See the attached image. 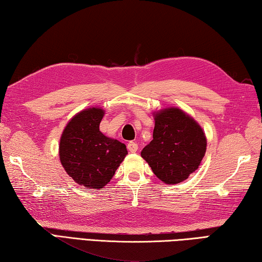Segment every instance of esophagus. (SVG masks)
I'll return each instance as SVG.
<instances>
[{"label": "esophagus", "instance_id": "34e87169", "mask_svg": "<svg viewBox=\"0 0 262 262\" xmlns=\"http://www.w3.org/2000/svg\"><path fill=\"white\" fill-rule=\"evenodd\" d=\"M127 149L130 151L131 153H135L138 151V144L135 143V141H130V143L127 144Z\"/></svg>", "mask_w": 262, "mask_h": 262}]
</instances>
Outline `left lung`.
<instances>
[{
  "mask_svg": "<svg viewBox=\"0 0 262 262\" xmlns=\"http://www.w3.org/2000/svg\"><path fill=\"white\" fill-rule=\"evenodd\" d=\"M153 140L141 151L153 173L162 182L177 184L199 168L207 138L194 118L179 108L154 113Z\"/></svg>",
  "mask_w": 262,
  "mask_h": 262,
  "instance_id": "8db88e82",
  "label": "left lung"
}]
</instances>
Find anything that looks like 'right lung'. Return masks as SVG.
I'll use <instances>...</instances> for the list:
<instances>
[{"label": "right lung", "instance_id": "right-lung-1", "mask_svg": "<svg viewBox=\"0 0 262 262\" xmlns=\"http://www.w3.org/2000/svg\"><path fill=\"white\" fill-rule=\"evenodd\" d=\"M103 116L101 108L80 111L67 123L60 138L62 167L76 183L89 189H101L109 183L127 154L125 145L100 131Z\"/></svg>", "mask_w": 262, "mask_h": 262}]
</instances>
